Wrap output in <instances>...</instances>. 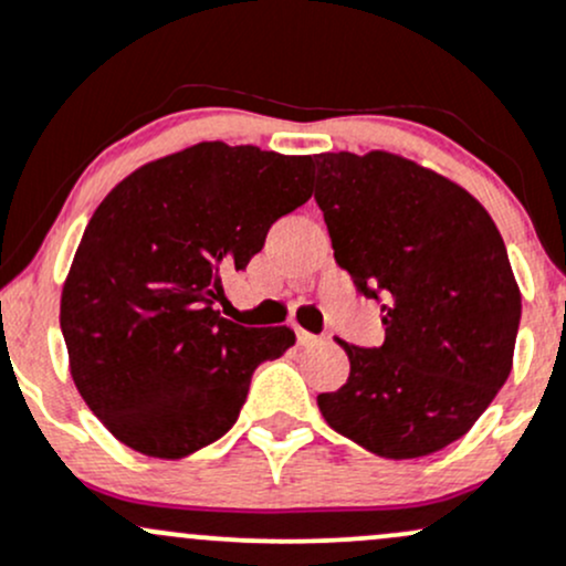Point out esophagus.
Here are the masks:
<instances>
[{
    "mask_svg": "<svg viewBox=\"0 0 566 566\" xmlns=\"http://www.w3.org/2000/svg\"><path fill=\"white\" fill-rule=\"evenodd\" d=\"M295 336H298V344L301 347H314V344H319L323 342V338L319 336H314V333H308V331H295Z\"/></svg>",
    "mask_w": 566,
    "mask_h": 566,
    "instance_id": "1",
    "label": "esophagus"
}]
</instances>
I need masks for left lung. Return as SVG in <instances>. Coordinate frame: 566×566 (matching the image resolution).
Listing matches in <instances>:
<instances>
[{"label": "left lung", "instance_id": "obj_1", "mask_svg": "<svg viewBox=\"0 0 566 566\" xmlns=\"http://www.w3.org/2000/svg\"><path fill=\"white\" fill-rule=\"evenodd\" d=\"M314 165L333 258L385 325L379 347L336 338L349 377L319 392V412L374 455L437 453L513 368L521 290L502 235L467 189L396 154H317Z\"/></svg>", "mask_w": 566, "mask_h": 566}]
</instances>
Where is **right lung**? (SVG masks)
Here are the masks:
<instances>
[{"label": "right lung", "instance_id": "add662e5", "mask_svg": "<svg viewBox=\"0 0 566 566\" xmlns=\"http://www.w3.org/2000/svg\"><path fill=\"white\" fill-rule=\"evenodd\" d=\"M312 157L198 143L148 163L88 219L62 290L75 388L118 442L184 458L233 428L260 363L295 333L213 308L268 230L312 198Z\"/></svg>", "mask_w": 566, "mask_h": 566}]
</instances>
